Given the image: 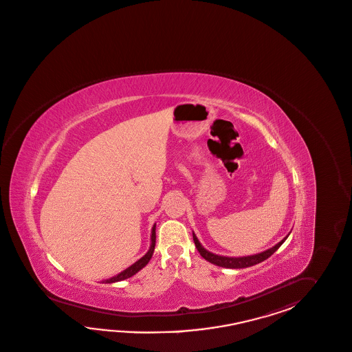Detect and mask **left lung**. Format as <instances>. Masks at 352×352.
Returning a JSON list of instances; mask_svg holds the SVG:
<instances>
[{
  "mask_svg": "<svg viewBox=\"0 0 352 352\" xmlns=\"http://www.w3.org/2000/svg\"><path fill=\"white\" fill-rule=\"evenodd\" d=\"M286 239H287V236H286L285 239L281 240L278 244H276L274 248L268 249L266 252H262V253L256 254V256L232 258L221 257V256H216V254H212V253L207 252L206 249L204 248V247L199 244V241H198L197 238H196V235L193 234V241H195V244H196V248H197L198 252H199V254L205 258L206 261H208V262L216 265V266L225 267V268H245V267L254 266V265H257V263H261V262L266 261L267 258L271 257L274 252L283 245V241Z\"/></svg>",
  "mask_w": 352,
  "mask_h": 352,
  "instance_id": "8db88e82",
  "label": "left lung"
}]
</instances>
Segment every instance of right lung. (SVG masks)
Instances as JSON below:
<instances>
[{"mask_svg": "<svg viewBox=\"0 0 352 352\" xmlns=\"http://www.w3.org/2000/svg\"><path fill=\"white\" fill-rule=\"evenodd\" d=\"M155 241H156V232H155V225L154 228H153V234H151V247L148 249V252L146 253L145 256L142 258H140L138 262H135L132 266H129V268H126L123 272H120V274H117V276H114L112 278H108V280H104L103 283H117V281H122V280H126V278H129L131 276H133L135 274H138V271L141 270V268H144V267L148 263V261L151 259L153 257V253H154L155 249Z\"/></svg>", "mask_w": 352, "mask_h": 352, "instance_id": "1", "label": "right lung"}]
</instances>
